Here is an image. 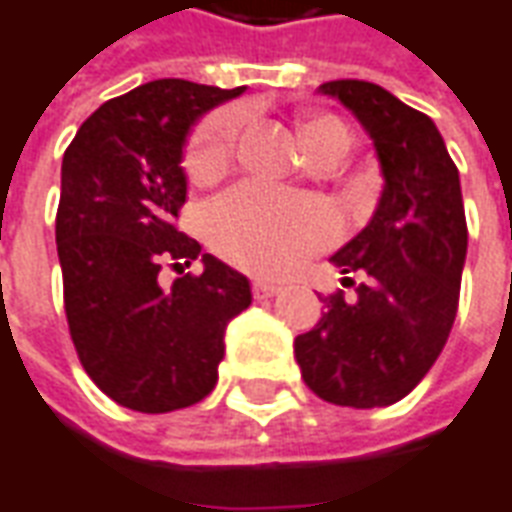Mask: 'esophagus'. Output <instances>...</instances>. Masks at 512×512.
<instances>
[{
    "label": "esophagus",
    "mask_w": 512,
    "mask_h": 512,
    "mask_svg": "<svg viewBox=\"0 0 512 512\" xmlns=\"http://www.w3.org/2000/svg\"><path fill=\"white\" fill-rule=\"evenodd\" d=\"M278 292H281V284H276V281H253V298L256 301H267Z\"/></svg>",
    "instance_id": "obj_1"
}]
</instances>
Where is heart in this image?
Here are the masks:
<instances>
[{
    "label": "heart",
    "instance_id": "1",
    "mask_svg": "<svg viewBox=\"0 0 512 512\" xmlns=\"http://www.w3.org/2000/svg\"><path fill=\"white\" fill-rule=\"evenodd\" d=\"M239 116L217 111L195 130L186 167L192 178H211L228 167L234 155ZM306 155L348 153L351 136L340 119L317 116L301 128ZM211 248L228 262L253 273H284L320 248H326L337 225L331 211L306 197L284 195L259 183H242L209 203L203 214Z\"/></svg>",
    "mask_w": 512,
    "mask_h": 512
}]
</instances>
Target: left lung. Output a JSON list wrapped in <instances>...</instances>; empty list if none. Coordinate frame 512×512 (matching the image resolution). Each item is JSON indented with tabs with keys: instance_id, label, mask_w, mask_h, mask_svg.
<instances>
[{
	"instance_id": "obj_1",
	"label": "left lung",
	"mask_w": 512,
	"mask_h": 512,
	"mask_svg": "<svg viewBox=\"0 0 512 512\" xmlns=\"http://www.w3.org/2000/svg\"><path fill=\"white\" fill-rule=\"evenodd\" d=\"M317 91L357 116L384 186L368 225L331 256L345 276H362L354 298H323L315 329L295 337V359L323 401L390 407L435 365L457 317L468 250L460 172L435 122L382 86L331 80Z\"/></svg>"
}]
</instances>
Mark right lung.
Listing matches in <instances>:
<instances>
[{"label":"right lung","instance_id":"obj_1","mask_svg":"<svg viewBox=\"0 0 512 512\" xmlns=\"http://www.w3.org/2000/svg\"><path fill=\"white\" fill-rule=\"evenodd\" d=\"M242 91L144 83L100 105L63 153L55 242L66 320L88 376L128 410L155 415L209 396L225 326L253 301L248 278L175 228L186 136ZM192 258L204 262L200 277L160 287L161 263Z\"/></svg>","mask_w":512,"mask_h":512}]
</instances>
